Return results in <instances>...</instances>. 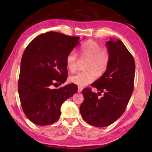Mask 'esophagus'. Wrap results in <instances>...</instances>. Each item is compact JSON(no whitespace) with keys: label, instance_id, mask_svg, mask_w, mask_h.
Here are the masks:
<instances>
[{"label":"esophagus","instance_id":"esophagus-1","mask_svg":"<svg viewBox=\"0 0 152 152\" xmlns=\"http://www.w3.org/2000/svg\"><path fill=\"white\" fill-rule=\"evenodd\" d=\"M82 89H83V88H82V87H78V92H82Z\"/></svg>","mask_w":152,"mask_h":152}]
</instances>
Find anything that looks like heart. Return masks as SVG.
<instances>
[{
    "mask_svg": "<svg viewBox=\"0 0 152 152\" xmlns=\"http://www.w3.org/2000/svg\"><path fill=\"white\" fill-rule=\"evenodd\" d=\"M80 56L82 58H88L86 69V71L78 72L72 75L69 78L72 83L79 86H85L92 83L96 79L98 74H103L107 70L109 62V54L107 49L94 41L88 40L80 47ZM67 68L71 72L77 70L78 57L74 51L68 53L66 60Z\"/></svg>",
    "mask_w": 152,
    "mask_h": 152,
    "instance_id": "1",
    "label": "heart"
}]
</instances>
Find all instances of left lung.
<instances>
[{"mask_svg":"<svg viewBox=\"0 0 152 152\" xmlns=\"http://www.w3.org/2000/svg\"><path fill=\"white\" fill-rule=\"evenodd\" d=\"M109 54L107 70L91 86L82 90L84 101L80 107L83 119L92 126L104 127L111 125L123 114L134 88L135 64L133 56L121 40L110 39L107 43ZM101 92L104 96L97 98Z\"/></svg>","mask_w":152,"mask_h":152,"instance_id":"1","label":"left lung"}]
</instances>
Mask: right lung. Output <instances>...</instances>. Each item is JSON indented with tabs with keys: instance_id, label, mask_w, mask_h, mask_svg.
<instances>
[{
	"instance_id": "1",
	"label": "right lung",
	"mask_w": 152,
	"mask_h": 152,
	"mask_svg": "<svg viewBox=\"0 0 152 152\" xmlns=\"http://www.w3.org/2000/svg\"><path fill=\"white\" fill-rule=\"evenodd\" d=\"M78 40V37L50 31L38 35L25 49L18 91L23 110L35 124L44 126L57 121L61 104L78 91L74 84L58 89L51 87L66 82V57Z\"/></svg>"
}]
</instances>
